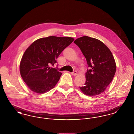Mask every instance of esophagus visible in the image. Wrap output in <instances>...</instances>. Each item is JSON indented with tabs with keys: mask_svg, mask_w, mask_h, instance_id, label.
Listing matches in <instances>:
<instances>
[{
	"mask_svg": "<svg viewBox=\"0 0 134 134\" xmlns=\"http://www.w3.org/2000/svg\"><path fill=\"white\" fill-rule=\"evenodd\" d=\"M71 74H72L73 75H74V76H76V75H77V72L76 71H73V72H72Z\"/></svg>",
	"mask_w": 134,
	"mask_h": 134,
	"instance_id": "34e87169",
	"label": "esophagus"
}]
</instances>
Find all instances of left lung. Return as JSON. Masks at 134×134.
I'll use <instances>...</instances> for the list:
<instances>
[{"label":"left lung","instance_id":"obj_1","mask_svg":"<svg viewBox=\"0 0 134 134\" xmlns=\"http://www.w3.org/2000/svg\"><path fill=\"white\" fill-rule=\"evenodd\" d=\"M74 43L80 49L90 68L85 73L84 86L80 89L87 96L102 93L112 81L116 71L111 51L100 40L87 36L77 38Z\"/></svg>","mask_w":134,"mask_h":134}]
</instances>
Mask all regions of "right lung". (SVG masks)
I'll return each instance as SVG.
<instances>
[{
  "label": "right lung",
  "mask_w": 134,
  "mask_h": 134,
  "mask_svg": "<svg viewBox=\"0 0 134 134\" xmlns=\"http://www.w3.org/2000/svg\"><path fill=\"white\" fill-rule=\"evenodd\" d=\"M74 40L50 36L38 38L26 49L19 70L24 81L32 91L42 94L55 87L62 73L50 66L57 63L59 55Z\"/></svg>",
  "instance_id": "add662e5"
}]
</instances>
